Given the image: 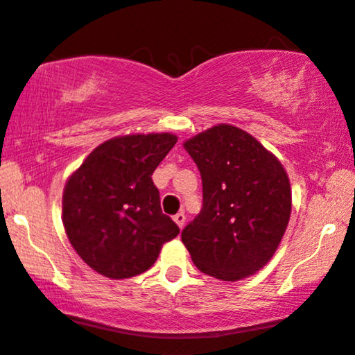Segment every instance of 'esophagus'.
I'll return each mask as SVG.
<instances>
[{
    "label": "esophagus",
    "mask_w": 355,
    "mask_h": 355,
    "mask_svg": "<svg viewBox=\"0 0 355 355\" xmlns=\"http://www.w3.org/2000/svg\"><path fill=\"white\" fill-rule=\"evenodd\" d=\"M174 223H176L178 225H179V227H184V223H186V214H184L182 211L181 213H178V214H174Z\"/></svg>",
    "instance_id": "34e87169"
}]
</instances>
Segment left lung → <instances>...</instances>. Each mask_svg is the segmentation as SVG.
Here are the masks:
<instances>
[{
  "mask_svg": "<svg viewBox=\"0 0 355 355\" xmlns=\"http://www.w3.org/2000/svg\"><path fill=\"white\" fill-rule=\"evenodd\" d=\"M197 165L203 207L182 230L203 274L235 282L269 263L291 214L286 171L253 136L218 125L184 142Z\"/></svg>",
  "mask_w": 355,
  "mask_h": 355,
  "instance_id": "left-lung-1",
  "label": "left lung"
}]
</instances>
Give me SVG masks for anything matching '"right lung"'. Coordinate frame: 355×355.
<instances>
[{
	"label": "right lung",
	"instance_id": "obj_1",
	"mask_svg": "<svg viewBox=\"0 0 355 355\" xmlns=\"http://www.w3.org/2000/svg\"><path fill=\"white\" fill-rule=\"evenodd\" d=\"M178 142L169 132L105 141L69 178L62 220L71 246L91 269L130 279L150 269L163 243L179 234L162 213L152 174Z\"/></svg>",
	"mask_w": 355,
	"mask_h": 355
}]
</instances>
